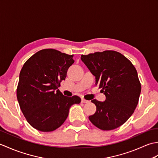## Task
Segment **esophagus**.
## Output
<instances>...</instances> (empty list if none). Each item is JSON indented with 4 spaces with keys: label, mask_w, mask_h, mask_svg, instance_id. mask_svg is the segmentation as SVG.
Instances as JSON below:
<instances>
[{
    "label": "esophagus",
    "mask_w": 158,
    "mask_h": 158,
    "mask_svg": "<svg viewBox=\"0 0 158 158\" xmlns=\"http://www.w3.org/2000/svg\"><path fill=\"white\" fill-rule=\"evenodd\" d=\"M81 102L82 103H88V102H89V100H87L84 98H82L81 99Z\"/></svg>",
    "instance_id": "esophagus-1"
}]
</instances>
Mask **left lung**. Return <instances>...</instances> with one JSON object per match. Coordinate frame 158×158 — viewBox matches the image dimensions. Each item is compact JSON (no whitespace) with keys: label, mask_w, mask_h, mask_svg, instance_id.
I'll use <instances>...</instances> for the list:
<instances>
[{"label":"left lung","mask_w":158,"mask_h":158,"mask_svg":"<svg viewBox=\"0 0 158 158\" xmlns=\"http://www.w3.org/2000/svg\"><path fill=\"white\" fill-rule=\"evenodd\" d=\"M81 59L106 96L104 102L92 100L96 111L89 116L90 122L102 130L123 125L135 111L141 91L135 67L122 53L111 50L81 55Z\"/></svg>","instance_id":"1"}]
</instances>
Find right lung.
<instances>
[{"mask_svg": "<svg viewBox=\"0 0 158 158\" xmlns=\"http://www.w3.org/2000/svg\"><path fill=\"white\" fill-rule=\"evenodd\" d=\"M73 55L45 49L32 56L19 73L17 98L30 125L41 132L58 128L69 115V109L79 104L77 96H65L58 89L65 80Z\"/></svg>", "mask_w": 158, "mask_h": 158, "instance_id": "1", "label": "right lung"}]
</instances>
